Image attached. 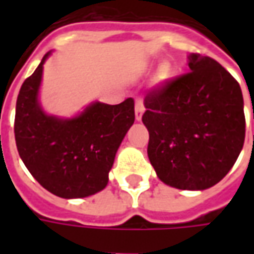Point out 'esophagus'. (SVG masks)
<instances>
[{"label": "esophagus", "instance_id": "esophagus-1", "mask_svg": "<svg viewBox=\"0 0 254 254\" xmlns=\"http://www.w3.org/2000/svg\"><path fill=\"white\" fill-rule=\"evenodd\" d=\"M144 113V102L143 99H136V120L140 121Z\"/></svg>", "mask_w": 254, "mask_h": 254}]
</instances>
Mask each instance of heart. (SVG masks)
<instances>
[{
    "label": "heart",
    "instance_id": "obj_1",
    "mask_svg": "<svg viewBox=\"0 0 254 254\" xmlns=\"http://www.w3.org/2000/svg\"><path fill=\"white\" fill-rule=\"evenodd\" d=\"M171 74V65L169 63L160 64V66L158 67V73H156V77L159 81H165L167 78L170 77Z\"/></svg>",
    "mask_w": 254,
    "mask_h": 254
}]
</instances>
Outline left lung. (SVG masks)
<instances>
[{
	"label": "left lung",
	"instance_id": "1",
	"mask_svg": "<svg viewBox=\"0 0 254 254\" xmlns=\"http://www.w3.org/2000/svg\"><path fill=\"white\" fill-rule=\"evenodd\" d=\"M188 70L144 98L148 158L162 182L184 190L213 187L245 141L238 81L213 58L190 54Z\"/></svg>",
	"mask_w": 254,
	"mask_h": 254
}]
</instances>
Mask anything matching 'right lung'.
<instances>
[{
  "instance_id": "add662e5",
  "label": "right lung",
  "mask_w": 254,
  "mask_h": 254,
  "mask_svg": "<svg viewBox=\"0 0 254 254\" xmlns=\"http://www.w3.org/2000/svg\"><path fill=\"white\" fill-rule=\"evenodd\" d=\"M24 80L16 102L14 138L21 160L47 190L63 198L98 193L109 182L117 149L134 122V100L95 102L80 116H47L38 102L43 64Z\"/></svg>"
}]
</instances>
